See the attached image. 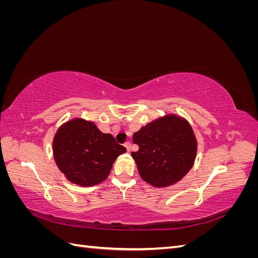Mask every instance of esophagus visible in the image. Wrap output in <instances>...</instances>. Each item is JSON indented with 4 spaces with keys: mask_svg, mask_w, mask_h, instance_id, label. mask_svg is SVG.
I'll use <instances>...</instances> for the list:
<instances>
[{
    "mask_svg": "<svg viewBox=\"0 0 258 258\" xmlns=\"http://www.w3.org/2000/svg\"><path fill=\"white\" fill-rule=\"evenodd\" d=\"M124 147L127 148L128 152H130V150H131V144H130V142H126V143H124Z\"/></svg>",
    "mask_w": 258,
    "mask_h": 258,
    "instance_id": "34e87169",
    "label": "esophagus"
}]
</instances>
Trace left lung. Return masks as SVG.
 I'll return each mask as SVG.
<instances>
[{"mask_svg": "<svg viewBox=\"0 0 258 258\" xmlns=\"http://www.w3.org/2000/svg\"><path fill=\"white\" fill-rule=\"evenodd\" d=\"M132 152L139 174L154 187L174 185L189 172L197 155V139L184 117L168 114L148 122L134 135Z\"/></svg>", "mask_w": 258, "mask_h": 258, "instance_id": "1", "label": "left lung"}]
</instances>
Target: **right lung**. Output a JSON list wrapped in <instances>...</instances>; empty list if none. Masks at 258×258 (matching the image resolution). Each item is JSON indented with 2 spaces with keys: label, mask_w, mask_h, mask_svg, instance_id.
Masks as SVG:
<instances>
[{
  "label": "right lung",
  "mask_w": 258,
  "mask_h": 258,
  "mask_svg": "<svg viewBox=\"0 0 258 258\" xmlns=\"http://www.w3.org/2000/svg\"><path fill=\"white\" fill-rule=\"evenodd\" d=\"M110 134H103L96 123L73 118L62 123L52 140L53 159L70 182L90 187L105 181L113 163L126 153Z\"/></svg>",
  "instance_id": "1"
}]
</instances>
